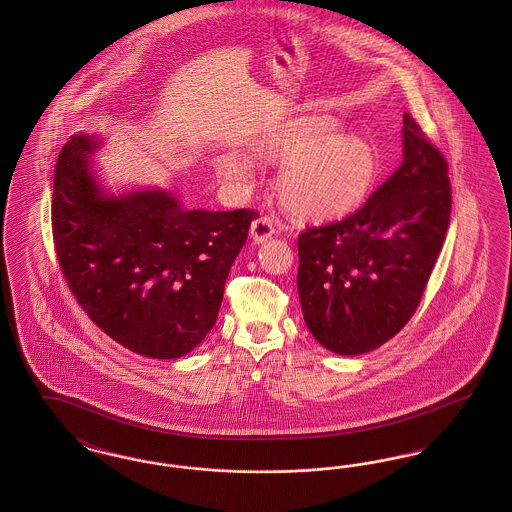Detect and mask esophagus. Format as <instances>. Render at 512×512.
<instances>
[{"label": "esophagus", "mask_w": 512, "mask_h": 512, "mask_svg": "<svg viewBox=\"0 0 512 512\" xmlns=\"http://www.w3.org/2000/svg\"><path fill=\"white\" fill-rule=\"evenodd\" d=\"M274 222L270 217H259V219L253 220L251 222V230H249V234H251V238H253V242L255 244H263V242H267L268 238L274 234Z\"/></svg>", "instance_id": "obj_1"}]
</instances>
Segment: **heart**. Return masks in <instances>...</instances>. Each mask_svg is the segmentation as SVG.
I'll return each mask as SVG.
<instances>
[{
  "instance_id": "obj_1",
  "label": "heart",
  "mask_w": 512,
  "mask_h": 512,
  "mask_svg": "<svg viewBox=\"0 0 512 512\" xmlns=\"http://www.w3.org/2000/svg\"><path fill=\"white\" fill-rule=\"evenodd\" d=\"M255 151L282 161L274 190L280 205L301 220H334L351 213L370 192L378 159L359 136L343 134L332 117H299L267 132ZM220 178L245 188L253 180V161L228 151L217 157Z\"/></svg>"
}]
</instances>
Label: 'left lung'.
Returning a JSON list of instances; mask_svg holds the SVG:
<instances>
[{
    "label": "left lung",
    "mask_w": 512,
    "mask_h": 512,
    "mask_svg": "<svg viewBox=\"0 0 512 512\" xmlns=\"http://www.w3.org/2000/svg\"><path fill=\"white\" fill-rule=\"evenodd\" d=\"M447 171L405 113L401 167L349 217L299 234V301L320 345L361 355L411 320L449 226Z\"/></svg>",
    "instance_id": "8db88e82"
}]
</instances>
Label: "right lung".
<instances>
[{
  "label": "right lung",
  "mask_w": 512,
  "mask_h": 512,
  "mask_svg": "<svg viewBox=\"0 0 512 512\" xmlns=\"http://www.w3.org/2000/svg\"><path fill=\"white\" fill-rule=\"evenodd\" d=\"M74 134L61 149L51 230L61 272L109 338L151 359L190 353L217 322L224 282L257 211H186L163 190L113 197Z\"/></svg>",
  "instance_id": "1"
}]
</instances>
